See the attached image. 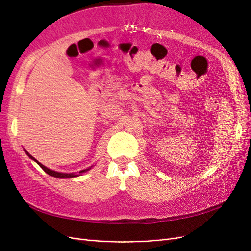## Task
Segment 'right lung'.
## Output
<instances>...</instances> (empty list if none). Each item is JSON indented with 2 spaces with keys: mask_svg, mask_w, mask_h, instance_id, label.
<instances>
[{
  "mask_svg": "<svg viewBox=\"0 0 251 251\" xmlns=\"http://www.w3.org/2000/svg\"><path fill=\"white\" fill-rule=\"evenodd\" d=\"M27 153V151H26ZM27 155L31 158V159H33V160L39 164L41 168L45 171V173H47L48 175H50V176H52V177H55V178H74V177H78V175H74V174H66V173H58V172H54V171H52V170H49L48 168H46V166H44L42 163H40L39 161L36 160V159H34L31 155H29V153H27ZM89 170V169H88ZM88 170H83V171H80L79 172V174H81V173H83V172H86V171H88Z\"/></svg>",
  "mask_w": 251,
  "mask_h": 251,
  "instance_id": "right-lung-1",
  "label": "right lung"
}]
</instances>
